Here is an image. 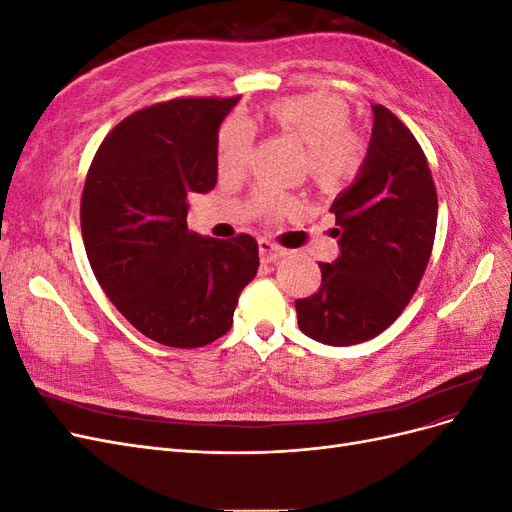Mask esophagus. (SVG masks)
<instances>
[{
  "label": "esophagus",
  "mask_w": 512,
  "mask_h": 512,
  "mask_svg": "<svg viewBox=\"0 0 512 512\" xmlns=\"http://www.w3.org/2000/svg\"><path fill=\"white\" fill-rule=\"evenodd\" d=\"M258 256H260L262 262H275V260H280L284 256V250H282V247L273 245L271 241L260 239L258 241Z\"/></svg>",
  "instance_id": "esophagus-1"
}]
</instances>
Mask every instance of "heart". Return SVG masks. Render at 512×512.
I'll return each mask as SVG.
<instances>
[{"label":"heart","instance_id":"1","mask_svg":"<svg viewBox=\"0 0 512 512\" xmlns=\"http://www.w3.org/2000/svg\"><path fill=\"white\" fill-rule=\"evenodd\" d=\"M267 113L282 132L307 147V173L324 190H335L354 177L361 166V147L350 132L352 115L344 100L329 94H305L273 102ZM254 132L250 123L232 117L224 123L218 145L222 173H239L252 153ZM258 207L275 215L288 207L277 192H260Z\"/></svg>","mask_w":512,"mask_h":512}]
</instances>
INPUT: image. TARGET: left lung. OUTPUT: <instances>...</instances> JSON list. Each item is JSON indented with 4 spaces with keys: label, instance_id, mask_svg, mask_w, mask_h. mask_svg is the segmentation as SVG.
Masks as SVG:
<instances>
[{
    "label": "left lung",
    "instance_id": "obj_1",
    "mask_svg": "<svg viewBox=\"0 0 512 512\" xmlns=\"http://www.w3.org/2000/svg\"><path fill=\"white\" fill-rule=\"evenodd\" d=\"M374 126L354 181L337 194L339 256L320 262L322 284L299 299V329L327 346L380 335L408 305L427 269L438 194L425 153L389 108L371 106Z\"/></svg>",
    "mask_w": 512,
    "mask_h": 512
}]
</instances>
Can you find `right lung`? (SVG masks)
<instances>
[{
	"label": "right lung",
	"instance_id": "add662e5",
	"mask_svg": "<svg viewBox=\"0 0 512 512\" xmlns=\"http://www.w3.org/2000/svg\"><path fill=\"white\" fill-rule=\"evenodd\" d=\"M239 98H181L126 117L89 166L81 228L89 265L119 312L149 339L200 348L232 324L258 271L250 235L188 230L190 198L218 181V130Z\"/></svg>",
	"mask_w": 512,
	"mask_h": 512
}]
</instances>
